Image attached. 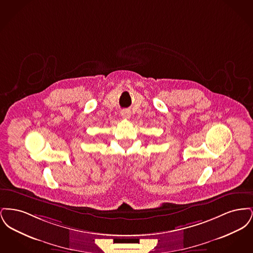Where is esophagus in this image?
Instances as JSON below:
<instances>
[{
  "instance_id": "obj_1",
  "label": "esophagus",
  "mask_w": 253,
  "mask_h": 253,
  "mask_svg": "<svg viewBox=\"0 0 253 253\" xmlns=\"http://www.w3.org/2000/svg\"><path fill=\"white\" fill-rule=\"evenodd\" d=\"M121 114V116H122V118H124V119H129V118H130V115H131V113H130V111H129L128 109L122 110Z\"/></svg>"
}]
</instances>
